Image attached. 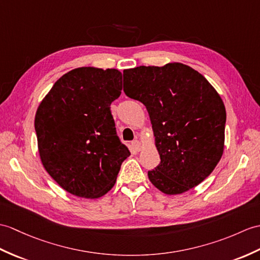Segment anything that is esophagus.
Here are the masks:
<instances>
[{"instance_id":"34e87169","label":"esophagus","mask_w":260,"mask_h":260,"mask_svg":"<svg viewBox=\"0 0 260 260\" xmlns=\"http://www.w3.org/2000/svg\"><path fill=\"white\" fill-rule=\"evenodd\" d=\"M132 147L138 152V150L141 149V143H140V141H138V140H134V141H133V142H132Z\"/></svg>"}]
</instances>
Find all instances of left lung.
<instances>
[{"instance_id": "1", "label": "left lung", "mask_w": 260, "mask_h": 260, "mask_svg": "<svg viewBox=\"0 0 260 260\" xmlns=\"http://www.w3.org/2000/svg\"><path fill=\"white\" fill-rule=\"evenodd\" d=\"M124 92L146 106L160 162L148 172L167 195L201 184L224 152L226 110L197 71L182 63L124 70Z\"/></svg>"}]
</instances>
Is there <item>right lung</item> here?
Instances as JSON below:
<instances>
[{
  "label": "right lung",
  "instance_id": "add662e5",
  "mask_svg": "<svg viewBox=\"0 0 260 260\" xmlns=\"http://www.w3.org/2000/svg\"><path fill=\"white\" fill-rule=\"evenodd\" d=\"M122 77L115 69L72 70L55 82L36 112L41 160L72 195H105L131 155L111 112L112 102L122 93Z\"/></svg>",
  "mask_w": 260,
  "mask_h": 260
}]
</instances>
